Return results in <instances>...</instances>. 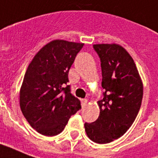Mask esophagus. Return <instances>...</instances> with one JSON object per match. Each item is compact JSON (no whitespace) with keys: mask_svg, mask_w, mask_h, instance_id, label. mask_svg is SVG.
Returning <instances> with one entry per match:
<instances>
[{"mask_svg":"<svg viewBox=\"0 0 158 158\" xmlns=\"http://www.w3.org/2000/svg\"><path fill=\"white\" fill-rule=\"evenodd\" d=\"M81 107H82V108H84L85 106H87V104H88V100H87L86 99H81Z\"/></svg>","mask_w":158,"mask_h":158,"instance_id":"esophagus-1","label":"esophagus"}]
</instances>
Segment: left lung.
Listing matches in <instances>:
<instances>
[{
	"mask_svg": "<svg viewBox=\"0 0 158 158\" xmlns=\"http://www.w3.org/2000/svg\"><path fill=\"white\" fill-rule=\"evenodd\" d=\"M102 70L103 99L98 119L84 124L91 140L98 144L113 141L126 133L141 106L143 84L130 54L117 44H95Z\"/></svg>",
	"mask_w": 158,
	"mask_h": 158,
	"instance_id": "obj_1",
	"label": "left lung"
}]
</instances>
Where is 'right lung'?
<instances>
[{
  "label": "right lung",
  "mask_w": 158,
  "mask_h": 158,
  "mask_svg": "<svg viewBox=\"0 0 158 158\" xmlns=\"http://www.w3.org/2000/svg\"><path fill=\"white\" fill-rule=\"evenodd\" d=\"M83 45L64 40L50 41L28 66L20 88V108L41 135L60 134L70 117L81 108L67 82L69 70Z\"/></svg>",
  "instance_id": "add662e5"
}]
</instances>
